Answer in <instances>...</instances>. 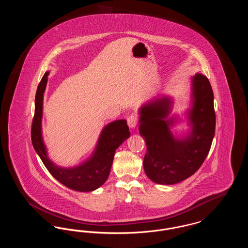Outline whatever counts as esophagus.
<instances>
[{
    "label": "esophagus",
    "instance_id": "obj_1",
    "mask_svg": "<svg viewBox=\"0 0 248 248\" xmlns=\"http://www.w3.org/2000/svg\"><path fill=\"white\" fill-rule=\"evenodd\" d=\"M138 124V116L136 114H131L129 117L127 118V124L130 128H135Z\"/></svg>",
    "mask_w": 248,
    "mask_h": 248
}]
</instances>
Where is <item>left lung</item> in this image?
<instances>
[{
  "mask_svg": "<svg viewBox=\"0 0 248 248\" xmlns=\"http://www.w3.org/2000/svg\"><path fill=\"white\" fill-rule=\"evenodd\" d=\"M172 106L173 99L162 95L139 110L140 134L147 145L144 170L151 180L163 185L183 181L200 168L210 151L216 128L212 87L204 75L191 77L190 108L186 111L189 130L179 138L171 131L178 123V117L171 115Z\"/></svg>",
  "mask_w": 248,
  "mask_h": 248,
  "instance_id": "1",
  "label": "left lung"
}]
</instances>
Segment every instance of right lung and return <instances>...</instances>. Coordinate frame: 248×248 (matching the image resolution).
<instances>
[{
	"label": "right lung",
	"mask_w": 248,
	"mask_h": 248,
	"mask_svg": "<svg viewBox=\"0 0 248 248\" xmlns=\"http://www.w3.org/2000/svg\"><path fill=\"white\" fill-rule=\"evenodd\" d=\"M48 75L49 71H46L36 91L35 111L31 126L33 148L50 174L61 184L77 191H93L105 183L110 172L115 151L130 137L126 120H116L105 125L99 135L94 152L82 164L73 167L56 165L48 157L42 133L43 102Z\"/></svg>",
	"instance_id": "right-lung-1"
}]
</instances>
